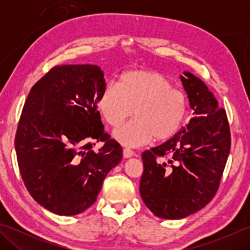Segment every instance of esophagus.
<instances>
[{
    "label": "esophagus",
    "mask_w": 250,
    "mask_h": 250,
    "mask_svg": "<svg viewBox=\"0 0 250 250\" xmlns=\"http://www.w3.org/2000/svg\"><path fill=\"white\" fill-rule=\"evenodd\" d=\"M134 156V151L131 150L130 148H124V157L125 158H131Z\"/></svg>",
    "instance_id": "obj_1"
}]
</instances>
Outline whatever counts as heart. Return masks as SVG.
<instances>
[{"instance_id": "b5f03b06", "label": "heart", "mask_w": 250, "mask_h": 250, "mask_svg": "<svg viewBox=\"0 0 250 250\" xmlns=\"http://www.w3.org/2000/svg\"><path fill=\"white\" fill-rule=\"evenodd\" d=\"M98 108L113 128L121 125L134 109L135 118L114 135L122 145L139 147L176 134L188 113V98L162 74L136 70L125 73L118 84H106Z\"/></svg>"}]
</instances>
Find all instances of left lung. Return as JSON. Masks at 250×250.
Instances as JSON below:
<instances>
[{
    "label": "left lung",
    "mask_w": 250,
    "mask_h": 250,
    "mask_svg": "<svg viewBox=\"0 0 250 250\" xmlns=\"http://www.w3.org/2000/svg\"><path fill=\"white\" fill-rule=\"evenodd\" d=\"M180 78L194 117L173 139L142 155L141 196L164 219L184 218L213 200L231 148L226 109L193 74Z\"/></svg>",
    "instance_id": "1"
}]
</instances>
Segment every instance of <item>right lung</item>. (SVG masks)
<instances>
[{
  "label": "right lung",
  "mask_w": 250,
  "mask_h": 250,
  "mask_svg": "<svg viewBox=\"0 0 250 250\" xmlns=\"http://www.w3.org/2000/svg\"><path fill=\"white\" fill-rule=\"evenodd\" d=\"M105 86L97 65H60L25 100L15 136L19 172L32 198L52 213L72 216L89 208L121 161L122 148L104 130L98 110ZM99 141L104 146L94 153Z\"/></svg>",
  "instance_id": "obj_1"
}]
</instances>
